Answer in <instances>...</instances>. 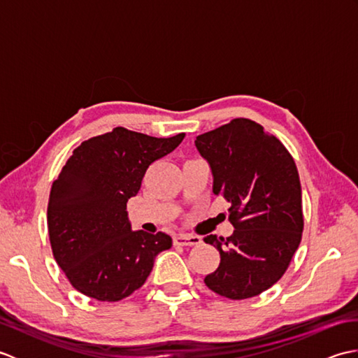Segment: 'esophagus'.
<instances>
[{
  "label": "esophagus",
  "mask_w": 358,
  "mask_h": 358,
  "mask_svg": "<svg viewBox=\"0 0 358 358\" xmlns=\"http://www.w3.org/2000/svg\"><path fill=\"white\" fill-rule=\"evenodd\" d=\"M201 243V238L196 237V235H187V234H180L173 238V245L177 246H196Z\"/></svg>",
  "instance_id": "1"
}]
</instances>
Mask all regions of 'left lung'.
<instances>
[{"label": "left lung", "mask_w": 358, "mask_h": 358, "mask_svg": "<svg viewBox=\"0 0 358 358\" xmlns=\"http://www.w3.org/2000/svg\"><path fill=\"white\" fill-rule=\"evenodd\" d=\"M210 164L214 194L231 203V237L208 235L220 266L204 278L231 300L260 295L283 277L303 232L301 186L292 155L277 136L248 118L196 136Z\"/></svg>", "instance_id": "obj_1"}]
</instances>
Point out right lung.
Masks as SVG:
<instances>
[{"label": "right lung", "instance_id": "1", "mask_svg": "<svg viewBox=\"0 0 358 358\" xmlns=\"http://www.w3.org/2000/svg\"><path fill=\"white\" fill-rule=\"evenodd\" d=\"M185 135L155 138L115 127L83 141L67 159L50 189L48 227L53 258L78 292L98 301L123 300L172 246L164 232L132 231L126 206L148 167Z\"/></svg>", "mask_w": 358, "mask_h": 358}]
</instances>
